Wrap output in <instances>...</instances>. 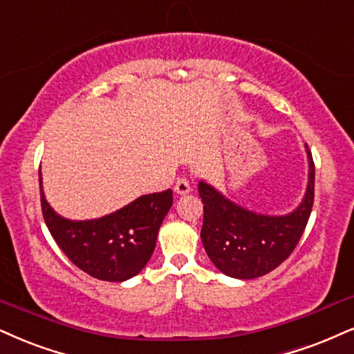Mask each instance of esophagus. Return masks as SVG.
<instances>
[{
  "label": "esophagus",
  "mask_w": 354,
  "mask_h": 354,
  "mask_svg": "<svg viewBox=\"0 0 354 354\" xmlns=\"http://www.w3.org/2000/svg\"><path fill=\"white\" fill-rule=\"evenodd\" d=\"M174 190H176V194H178V195L189 194V192H190L189 178H187V177L178 178V180L176 182V187H174Z\"/></svg>",
  "instance_id": "1"
}]
</instances>
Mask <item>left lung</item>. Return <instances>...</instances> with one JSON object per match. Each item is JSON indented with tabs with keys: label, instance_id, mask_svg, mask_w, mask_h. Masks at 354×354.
Wrapping results in <instances>:
<instances>
[{
	"label": "left lung",
	"instance_id": "obj_1",
	"mask_svg": "<svg viewBox=\"0 0 354 354\" xmlns=\"http://www.w3.org/2000/svg\"><path fill=\"white\" fill-rule=\"evenodd\" d=\"M308 189L304 202L286 216H264L244 210L213 187L200 182L203 225L200 236L212 263L236 279H254L270 272L292 254L310 218L315 197V164L308 151Z\"/></svg>",
	"mask_w": 354,
	"mask_h": 354
}]
</instances>
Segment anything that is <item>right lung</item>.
Returning <instances> with one entry per match:
<instances>
[{
  "label": "right lung",
  "instance_id": "add662e5",
  "mask_svg": "<svg viewBox=\"0 0 354 354\" xmlns=\"http://www.w3.org/2000/svg\"><path fill=\"white\" fill-rule=\"evenodd\" d=\"M41 185V172H39ZM44 221L65 256L88 276L108 282L131 279L151 259L172 190L142 195L98 220L71 221L49 207L41 192Z\"/></svg>",
  "mask_w": 354,
  "mask_h": 354
}]
</instances>
